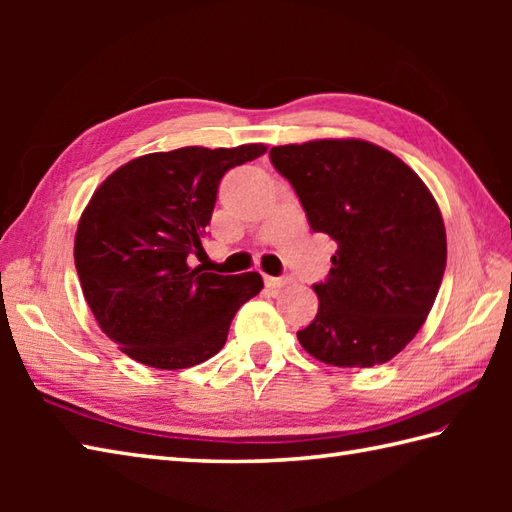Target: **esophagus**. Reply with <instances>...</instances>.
<instances>
[{
	"label": "esophagus",
	"instance_id": "esophagus-1",
	"mask_svg": "<svg viewBox=\"0 0 512 512\" xmlns=\"http://www.w3.org/2000/svg\"><path fill=\"white\" fill-rule=\"evenodd\" d=\"M264 281H266V286L270 288V290H279V288H284L286 284H290V279L288 277H264Z\"/></svg>",
	"mask_w": 512,
	"mask_h": 512
}]
</instances>
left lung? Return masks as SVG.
<instances>
[{"label": "left lung", "mask_w": 512, "mask_h": 512, "mask_svg": "<svg viewBox=\"0 0 512 512\" xmlns=\"http://www.w3.org/2000/svg\"><path fill=\"white\" fill-rule=\"evenodd\" d=\"M310 228L339 248L314 284L319 312L297 339L334 367L391 361L418 334L447 266L442 213L418 173L391 151L358 138L270 149Z\"/></svg>", "instance_id": "obj_1"}]
</instances>
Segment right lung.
I'll use <instances>...</instances> for the list:
<instances>
[{"mask_svg":"<svg viewBox=\"0 0 512 512\" xmlns=\"http://www.w3.org/2000/svg\"><path fill=\"white\" fill-rule=\"evenodd\" d=\"M264 145L182 147L129 160L85 206L74 266L96 323L129 358L184 369L222 350L235 312L264 288L262 275L191 266L202 250L228 169Z\"/></svg>","mask_w":512,"mask_h":512,"instance_id":"1","label":"right lung"}]
</instances>
